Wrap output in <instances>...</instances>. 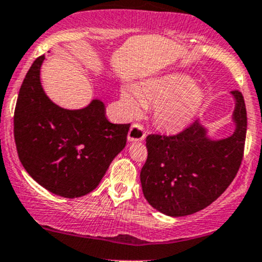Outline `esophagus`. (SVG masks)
<instances>
[{"mask_svg": "<svg viewBox=\"0 0 262 262\" xmlns=\"http://www.w3.org/2000/svg\"><path fill=\"white\" fill-rule=\"evenodd\" d=\"M145 139V133L143 130V126L139 124H133L128 132L129 142H142Z\"/></svg>", "mask_w": 262, "mask_h": 262, "instance_id": "esophagus-1", "label": "esophagus"}]
</instances>
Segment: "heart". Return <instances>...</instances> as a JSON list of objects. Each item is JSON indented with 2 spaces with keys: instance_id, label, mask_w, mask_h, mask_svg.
<instances>
[{
  "instance_id": "b5f03b06",
  "label": "heart",
  "mask_w": 262,
  "mask_h": 262,
  "mask_svg": "<svg viewBox=\"0 0 262 262\" xmlns=\"http://www.w3.org/2000/svg\"><path fill=\"white\" fill-rule=\"evenodd\" d=\"M206 100L205 88L181 73L147 79L134 88L125 85L120 90V106L125 117L139 113L142 104L150 105L157 125L170 133L186 129L196 119Z\"/></svg>"
}]
</instances>
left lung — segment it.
Returning <instances> with one entry per match:
<instances>
[{
  "label": "left lung",
  "mask_w": 262,
  "mask_h": 262,
  "mask_svg": "<svg viewBox=\"0 0 262 262\" xmlns=\"http://www.w3.org/2000/svg\"><path fill=\"white\" fill-rule=\"evenodd\" d=\"M235 130L212 138L200 120L178 136H148V158L140 170L143 194L153 208L170 217L196 213L226 191L241 166L247 117L244 96L231 92Z\"/></svg>",
  "instance_id": "left-lung-1"
}]
</instances>
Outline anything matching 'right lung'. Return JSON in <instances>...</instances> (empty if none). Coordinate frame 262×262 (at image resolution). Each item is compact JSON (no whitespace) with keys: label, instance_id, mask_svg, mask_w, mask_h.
Wrapping results in <instances>:
<instances>
[{"label":"right lung","instance_id":"1","mask_svg":"<svg viewBox=\"0 0 262 262\" xmlns=\"http://www.w3.org/2000/svg\"><path fill=\"white\" fill-rule=\"evenodd\" d=\"M37 57L25 76L16 103L13 134L26 172L51 193L81 197L98 187L113 159L124 149L130 124L106 119L95 98L81 109H65L46 95Z\"/></svg>","mask_w":262,"mask_h":262}]
</instances>
